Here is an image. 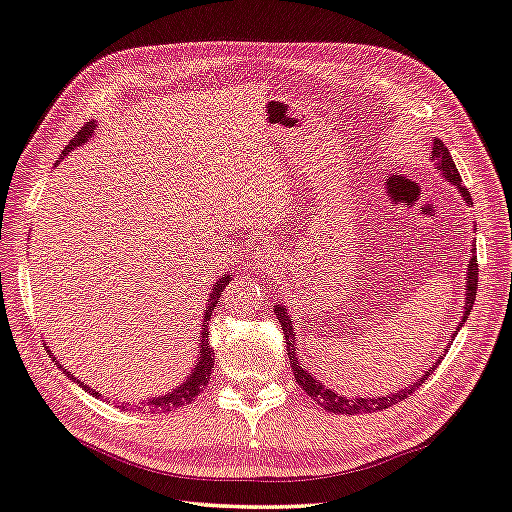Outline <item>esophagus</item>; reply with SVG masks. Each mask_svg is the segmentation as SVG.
<instances>
[{
  "label": "esophagus",
  "instance_id": "obj_1",
  "mask_svg": "<svg viewBox=\"0 0 512 512\" xmlns=\"http://www.w3.org/2000/svg\"><path fill=\"white\" fill-rule=\"evenodd\" d=\"M250 264H253V268L259 270V273H266V270H270V268L275 266L273 250H262V253H257Z\"/></svg>",
  "mask_w": 512,
  "mask_h": 512
}]
</instances>
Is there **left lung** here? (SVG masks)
Here are the masks:
<instances>
[{
	"label": "left lung",
	"mask_w": 512,
	"mask_h": 512,
	"mask_svg": "<svg viewBox=\"0 0 512 512\" xmlns=\"http://www.w3.org/2000/svg\"><path fill=\"white\" fill-rule=\"evenodd\" d=\"M433 157L437 159V168L442 170V175L446 179H450L457 186L459 193H462L464 202L466 204H473V199H470V193L468 188L462 186V177H459V170L453 162V157H450L446 144L442 142V139H433ZM477 277H479V268H477V255H475V248H473V259H470L468 264V284H466V306H464V319L462 322H466V317L470 315V310H473V302H475V295H477ZM275 315L279 319V324H282V330H284V337H286V350H288V359L290 364H293V370H295V379L297 384L304 388V393H308L310 397L315 399L317 404H322L326 410H330V413H346V415H357V413H375V410H384L388 406H393L397 402H402V399H406L410 393H415V390L422 386L428 375L433 373V370L437 368V364L433 366V370H426V375L419 379V382H415L413 386H406L404 390H397L395 395H386V397H377V399H346L342 395H335L333 390L326 388L324 384H319V379H315L313 375L308 373L306 368H302V364H299V359L295 355V335H293V324H290L288 319V313L284 306H275ZM462 326V324H459ZM457 326V330H459ZM457 330L453 335H457Z\"/></svg>",
	"instance_id": "left-lung-1"
}]
</instances>
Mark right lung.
I'll return each instance as SVG.
<instances>
[{
  "label": "right lung",
  "mask_w": 512,
  "mask_h": 512,
  "mask_svg": "<svg viewBox=\"0 0 512 512\" xmlns=\"http://www.w3.org/2000/svg\"><path fill=\"white\" fill-rule=\"evenodd\" d=\"M95 126H97L95 122H86V124L82 126V130H79V133H77L73 139H70L68 146L62 150V157H59V159H64V157L70 153V150H75L77 146H82L84 142H88V137L95 133ZM228 282H230V275H224V277L219 279V282L213 286V293H210L208 308H206V317H204L206 326H204V330H202V346H199L202 350H199V359H197V366H195V370H193V375H190L182 386H177V388L173 390V393L150 399L148 408L153 410V413H168V410H173V408H179V406H184V404H188V402H193V397H197V395L202 393V390L208 386V382H210V370H213V359H215V350L210 348V344H208V322H210V315H213V308L217 306L219 297H222V293H224V288H226ZM48 353H50V350H48ZM59 368H62V364H59ZM64 373H66L70 379H75V375H70L68 370H64ZM79 386H82L84 390H88L90 395L102 397L99 393H95L93 388L84 386V382H79ZM128 404H130V402H128ZM122 408H124V404H122Z\"/></svg>",
  "instance_id": "add662e5"
}]
</instances>
